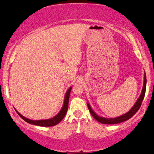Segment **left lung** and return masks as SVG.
I'll return each instance as SVG.
<instances>
[{"label":"left lung","mask_w":154,"mask_h":154,"mask_svg":"<svg viewBox=\"0 0 154 154\" xmlns=\"http://www.w3.org/2000/svg\"><path fill=\"white\" fill-rule=\"evenodd\" d=\"M146 83H147V79H146L145 72H144V80H143V86L142 92L140 93L139 98L137 99V100L136 101V103H134L133 106H132V107L128 111L126 112V113L120 116L117 117V118H103V117H100L98 115L96 114L95 112L92 110V108H91L90 104L87 103L88 109H89V111L90 112L91 115H92L93 118H94L96 120H97L98 122L104 124H116L121 123V122H123L126 120H128L130 118H131L132 117L137 113V111L139 110V108L140 107L141 103L145 96V90H146Z\"/></svg>","instance_id":"left-lung-1"}]
</instances>
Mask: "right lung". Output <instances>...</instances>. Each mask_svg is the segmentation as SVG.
<instances>
[{"label": "right lung", "mask_w": 154, "mask_h": 154, "mask_svg": "<svg viewBox=\"0 0 154 154\" xmlns=\"http://www.w3.org/2000/svg\"><path fill=\"white\" fill-rule=\"evenodd\" d=\"M71 89H72V87H70L69 89H68V90L66 91V94H65L63 106H62L61 110L60 111L59 113L57 114L56 116H55L54 117H53V118H51L50 119H41V120H32V119H28L26 118V117L23 116L22 115H21L15 109V110L17 112V113L19 115L20 118L24 119L25 122H26L28 124L35 125V126H44V127L56 126V124H59L60 122L62 120V119L64 118L65 115H66V113L67 110H68V107H69V96H70V93H71Z\"/></svg>", "instance_id": "obj_1"}]
</instances>
